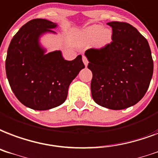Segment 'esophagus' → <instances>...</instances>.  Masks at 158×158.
Here are the masks:
<instances>
[{
	"mask_svg": "<svg viewBox=\"0 0 158 158\" xmlns=\"http://www.w3.org/2000/svg\"><path fill=\"white\" fill-rule=\"evenodd\" d=\"M83 62H84V65H85V66H87L88 64H89L88 59L86 58V56H85V55H83Z\"/></svg>",
	"mask_w": 158,
	"mask_h": 158,
	"instance_id": "34e87169",
	"label": "esophagus"
}]
</instances>
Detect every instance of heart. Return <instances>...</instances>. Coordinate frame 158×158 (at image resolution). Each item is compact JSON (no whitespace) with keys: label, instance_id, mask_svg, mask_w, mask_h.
Masks as SVG:
<instances>
[{"label":"heart","instance_id":"heart-1","mask_svg":"<svg viewBox=\"0 0 158 158\" xmlns=\"http://www.w3.org/2000/svg\"><path fill=\"white\" fill-rule=\"evenodd\" d=\"M84 39L92 41L94 39L95 44L98 47H104L111 42L112 31L108 28H102L99 25H93L84 31Z\"/></svg>","mask_w":158,"mask_h":158}]
</instances>
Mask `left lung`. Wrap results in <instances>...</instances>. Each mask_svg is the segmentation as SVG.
Returning a JSON list of instances; mask_svg holds the SVG:
<instances>
[{
    "mask_svg": "<svg viewBox=\"0 0 158 158\" xmlns=\"http://www.w3.org/2000/svg\"><path fill=\"white\" fill-rule=\"evenodd\" d=\"M112 27V42L100 49H89L85 56L92 71L93 99L104 108L120 110L143 98L153 74L148 42L126 22L107 23Z\"/></svg>",
    "mask_w": 158,
    "mask_h": 158,
    "instance_id": "obj_1",
    "label": "left lung"
}]
</instances>
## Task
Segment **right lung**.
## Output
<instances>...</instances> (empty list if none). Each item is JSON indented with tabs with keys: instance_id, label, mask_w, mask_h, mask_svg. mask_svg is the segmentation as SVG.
I'll return each instance as SVG.
<instances>
[{
	"instance_id": "right-lung-1",
	"label": "right lung",
	"mask_w": 158,
	"mask_h": 158,
	"mask_svg": "<svg viewBox=\"0 0 158 158\" xmlns=\"http://www.w3.org/2000/svg\"><path fill=\"white\" fill-rule=\"evenodd\" d=\"M56 23L34 19L25 24L10 41L6 60V72L18 100L35 110H48L61 105L69 86L84 68L82 56L68 61L60 50L45 54L40 44L44 33H55Z\"/></svg>"
}]
</instances>
